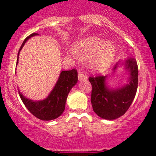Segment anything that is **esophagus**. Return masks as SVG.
<instances>
[{"instance_id": "obj_1", "label": "esophagus", "mask_w": 156, "mask_h": 156, "mask_svg": "<svg viewBox=\"0 0 156 156\" xmlns=\"http://www.w3.org/2000/svg\"><path fill=\"white\" fill-rule=\"evenodd\" d=\"M78 79L80 80H84L86 79H87V75L84 74L82 72H80V71H78Z\"/></svg>"}]
</instances>
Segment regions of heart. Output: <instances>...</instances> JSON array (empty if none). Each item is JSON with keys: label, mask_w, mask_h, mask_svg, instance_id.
<instances>
[{"label": "heart", "mask_w": 156, "mask_h": 156, "mask_svg": "<svg viewBox=\"0 0 156 156\" xmlns=\"http://www.w3.org/2000/svg\"><path fill=\"white\" fill-rule=\"evenodd\" d=\"M74 54L79 60H89V65L94 70L106 68L115 56V48L111 42L98 37H87L73 47Z\"/></svg>", "instance_id": "b5f03b06"}]
</instances>
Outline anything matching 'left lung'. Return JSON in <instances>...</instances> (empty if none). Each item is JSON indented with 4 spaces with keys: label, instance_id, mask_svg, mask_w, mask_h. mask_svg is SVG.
Instances as JSON below:
<instances>
[{
    "label": "left lung",
    "instance_id": "1",
    "mask_svg": "<svg viewBox=\"0 0 156 156\" xmlns=\"http://www.w3.org/2000/svg\"><path fill=\"white\" fill-rule=\"evenodd\" d=\"M126 68L130 69V83L120 89H109L105 86L107 76L98 75L91 76L89 80L92 84L91 103L94 112L105 119H115L121 117L131 105L138 87V65L136 60L130 58L125 62ZM117 67L116 64L114 69Z\"/></svg>",
    "mask_w": 156,
    "mask_h": 156
}]
</instances>
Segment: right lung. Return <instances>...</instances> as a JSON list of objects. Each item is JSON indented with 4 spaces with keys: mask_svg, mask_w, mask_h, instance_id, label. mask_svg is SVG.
I'll list each match as a JSON object with an SVG mask.
<instances>
[{
    "mask_svg": "<svg viewBox=\"0 0 156 156\" xmlns=\"http://www.w3.org/2000/svg\"><path fill=\"white\" fill-rule=\"evenodd\" d=\"M37 34L36 33L31 34L23 41L17 55V64L18 62L20 51L22 49L26 41L31 37ZM77 81H78V73L76 69L62 71L55 87L46 99L41 101L34 102L27 99L20 93V97L28 110L34 116L41 120H52L56 119L64 112L68 94L71 89L76 85Z\"/></svg>",
    "mask_w": 156,
    "mask_h": 156,
    "instance_id": "1",
    "label": "right lung"
}]
</instances>
